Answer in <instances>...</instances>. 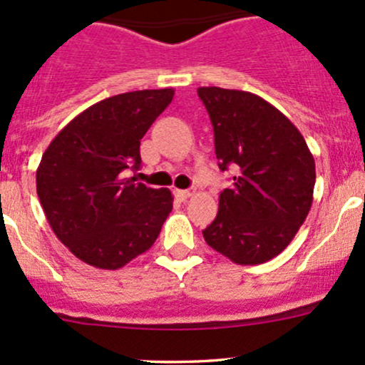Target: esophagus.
<instances>
[{"label": "esophagus", "mask_w": 365, "mask_h": 365, "mask_svg": "<svg viewBox=\"0 0 365 365\" xmlns=\"http://www.w3.org/2000/svg\"><path fill=\"white\" fill-rule=\"evenodd\" d=\"M176 200L180 201H187L190 196H192V190H175Z\"/></svg>", "instance_id": "obj_1"}]
</instances>
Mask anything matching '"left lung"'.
Instances as JSON below:
<instances>
[{"mask_svg":"<svg viewBox=\"0 0 365 365\" xmlns=\"http://www.w3.org/2000/svg\"><path fill=\"white\" fill-rule=\"evenodd\" d=\"M213 125L220 171L233 168V185L205 242L238 264H259L281 254L312 205L316 168L298 128L257 95L197 88Z\"/></svg>","mask_w":365,"mask_h":365,"instance_id":"obj_1","label":"left lung"}]
</instances>
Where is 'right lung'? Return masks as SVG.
I'll use <instances>...</instances> for the list:
<instances>
[{"instance_id":"1","label":"right lung","mask_w":365,"mask_h":365,"mask_svg":"<svg viewBox=\"0 0 365 365\" xmlns=\"http://www.w3.org/2000/svg\"><path fill=\"white\" fill-rule=\"evenodd\" d=\"M173 95V88L141 90L97 102L43 152L36 194L47 222L91 267L116 270L148 251L173 210L169 189L123 178L141 165L143 135Z\"/></svg>"}]
</instances>
